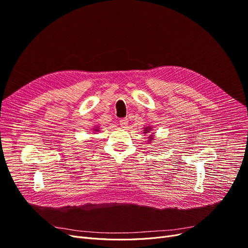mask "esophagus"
Instances as JSON below:
<instances>
[{"instance_id":"esophagus-1","label":"esophagus","mask_w":248,"mask_h":248,"mask_svg":"<svg viewBox=\"0 0 248 248\" xmlns=\"http://www.w3.org/2000/svg\"><path fill=\"white\" fill-rule=\"evenodd\" d=\"M127 124H128V120L126 119V117H124V119H121V120H120V124H121L122 126H126Z\"/></svg>"}]
</instances>
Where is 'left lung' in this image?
<instances>
[{"label": "left lung", "mask_w": 248, "mask_h": 248, "mask_svg": "<svg viewBox=\"0 0 248 248\" xmlns=\"http://www.w3.org/2000/svg\"><path fill=\"white\" fill-rule=\"evenodd\" d=\"M150 129H151L150 127H145V133H148V132H150ZM151 140H152V138H151V140H150L149 141H151Z\"/></svg>", "instance_id": "obj_1"}]
</instances>
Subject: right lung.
<instances>
[{"instance_id": "1", "label": "right lung", "mask_w": 248, "mask_h": 248, "mask_svg": "<svg viewBox=\"0 0 248 248\" xmlns=\"http://www.w3.org/2000/svg\"><path fill=\"white\" fill-rule=\"evenodd\" d=\"M95 131H97V128H95Z\"/></svg>"}]
</instances>
